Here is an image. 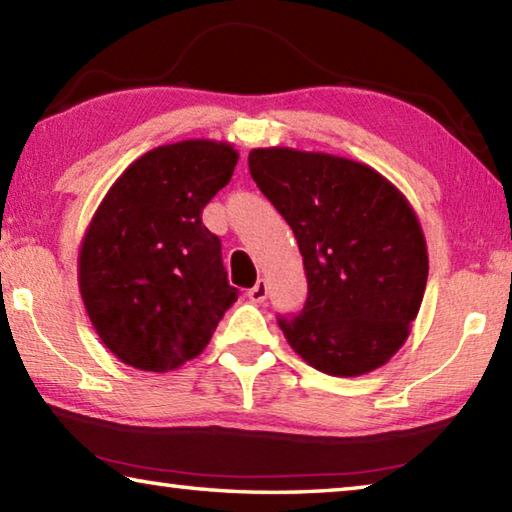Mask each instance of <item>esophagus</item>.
Instances as JSON below:
<instances>
[{"instance_id":"obj_1","label":"esophagus","mask_w":512,"mask_h":512,"mask_svg":"<svg viewBox=\"0 0 512 512\" xmlns=\"http://www.w3.org/2000/svg\"><path fill=\"white\" fill-rule=\"evenodd\" d=\"M266 296H268V284H266V280H257L255 287L248 291V298L253 300V302H264Z\"/></svg>"}]
</instances>
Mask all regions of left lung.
<instances>
[{
	"label": "left lung",
	"mask_w": 512,
	"mask_h": 512,
	"mask_svg": "<svg viewBox=\"0 0 512 512\" xmlns=\"http://www.w3.org/2000/svg\"><path fill=\"white\" fill-rule=\"evenodd\" d=\"M248 169L305 262V307L277 318L291 348L334 377L384 366L409 339L429 275L409 201L368 164L329 153L253 149Z\"/></svg>",
	"instance_id": "left-lung-1"
}]
</instances>
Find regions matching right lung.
Listing matches in <instances>:
<instances>
[{"instance_id":"right-lung-1","label":"right lung","mask_w":512,"mask_h":512,"mask_svg":"<svg viewBox=\"0 0 512 512\" xmlns=\"http://www.w3.org/2000/svg\"><path fill=\"white\" fill-rule=\"evenodd\" d=\"M232 144L185 140L128 167L94 212L79 253V289L103 345L137 370L198 357L239 291L203 207L230 183Z\"/></svg>"}]
</instances>
